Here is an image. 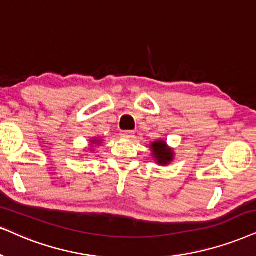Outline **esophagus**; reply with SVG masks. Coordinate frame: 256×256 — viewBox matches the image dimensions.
Masks as SVG:
<instances>
[{
  "mask_svg": "<svg viewBox=\"0 0 256 256\" xmlns=\"http://www.w3.org/2000/svg\"><path fill=\"white\" fill-rule=\"evenodd\" d=\"M120 136L122 138H132L134 136V131H122Z\"/></svg>",
  "mask_w": 256,
  "mask_h": 256,
  "instance_id": "obj_1",
  "label": "esophagus"
}]
</instances>
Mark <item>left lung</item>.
<instances>
[{"mask_svg": "<svg viewBox=\"0 0 256 256\" xmlns=\"http://www.w3.org/2000/svg\"><path fill=\"white\" fill-rule=\"evenodd\" d=\"M152 151H154V158H157V162L160 164H168L172 160V152L166 148V144L164 142L158 140L156 143L151 145Z\"/></svg>", "mask_w": 256, "mask_h": 256, "instance_id": "1", "label": "left lung"}]
</instances>
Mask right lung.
I'll return each mask as SVG.
<instances>
[{"label": "right lung", "mask_w": 256, "mask_h": 256, "mask_svg": "<svg viewBox=\"0 0 256 256\" xmlns=\"http://www.w3.org/2000/svg\"><path fill=\"white\" fill-rule=\"evenodd\" d=\"M96 142H98V140H96Z\"/></svg>", "instance_id": "add662e5"}]
</instances>
